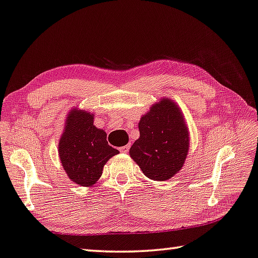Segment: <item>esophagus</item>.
<instances>
[{
  "label": "esophagus",
  "instance_id": "esophagus-1",
  "mask_svg": "<svg viewBox=\"0 0 258 258\" xmlns=\"http://www.w3.org/2000/svg\"><path fill=\"white\" fill-rule=\"evenodd\" d=\"M131 146L130 145H126V146H122V147H120V152H124V153H127L128 149H130Z\"/></svg>",
  "mask_w": 258,
  "mask_h": 258
}]
</instances>
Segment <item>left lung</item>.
Instances as JSON below:
<instances>
[{
    "label": "left lung",
    "instance_id": "obj_1",
    "mask_svg": "<svg viewBox=\"0 0 258 258\" xmlns=\"http://www.w3.org/2000/svg\"><path fill=\"white\" fill-rule=\"evenodd\" d=\"M140 138L130 155L154 180L172 177L183 167L189 151V132L178 106L161 99L139 121Z\"/></svg>",
    "mask_w": 258,
    "mask_h": 258
}]
</instances>
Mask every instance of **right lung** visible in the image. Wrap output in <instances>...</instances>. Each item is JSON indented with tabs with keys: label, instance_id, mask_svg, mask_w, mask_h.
Returning a JSON list of instances; mask_svg holds the SVG:
<instances>
[{
	"label": "right lung",
	"instance_id": "right-lung-1",
	"mask_svg": "<svg viewBox=\"0 0 258 258\" xmlns=\"http://www.w3.org/2000/svg\"><path fill=\"white\" fill-rule=\"evenodd\" d=\"M106 141V133L94 125V114L74 111L59 142V155L71 180L90 186L101 177L106 161L118 154Z\"/></svg>",
	"mask_w": 258,
	"mask_h": 258
}]
</instances>
